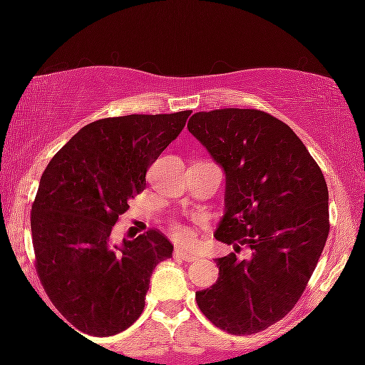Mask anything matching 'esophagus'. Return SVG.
<instances>
[{
	"instance_id": "obj_1",
	"label": "esophagus",
	"mask_w": 365,
	"mask_h": 365,
	"mask_svg": "<svg viewBox=\"0 0 365 365\" xmlns=\"http://www.w3.org/2000/svg\"><path fill=\"white\" fill-rule=\"evenodd\" d=\"M175 257L180 259V261H185V262H194V261H197V255H195V254L187 252V250L182 249V247H178V249H175Z\"/></svg>"
}]
</instances>
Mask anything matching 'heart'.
<instances>
[{
  "instance_id": "obj_1",
  "label": "heart",
  "mask_w": 365,
  "mask_h": 365,
  "mask_svg": "<svg viewBox=\"0 0 365 365\" xmlns=\"http://www.w3.org/2000/svg\"><path fill=\"white\" fill-rule=\"evenodd\" d=\"M171 233H173V237L180 242H190L192 237H194V233H192V230L188 228V226L180 223L171 225Z\"/></svg>"
}]
</instances>
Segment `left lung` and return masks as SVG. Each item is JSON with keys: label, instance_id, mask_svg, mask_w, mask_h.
Wrapping results in <instances>:
<instances>
[{"label": "left lung", "instance_id": "obj_1", "mask_svg": "<svg viewBox=\"0 0 365 365\" xmlns=\"http://www.w3.org/2000/svg\"><path fill=\"white\" fill-rule=\"evenodd\" d=\"M188 132L225 170L216 240L250 249L216 259L220 278L195 293L204 316L230 334H254L299 302L329 233L328 185L295 132L259 110L195 113Z\"/></svg>", "mask_w": 365, "mask_h": 365}]
</instances>
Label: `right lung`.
Here are the masks:
<instances>
[{
	"mask_svg": "<svg viewBox=\"0 0 365 365\" xmlns=\"http://www.w3.org/2000/svg\"><path fill=\"white\" fill-rule=\"evenodd\" d=\"M190 113L92 121L44 170L31 211L36 271L78 333L111 336L132 326L144 311L154 267L173 254L158 230L115 249L110 235Z\"/></svg>",
	"mask_w": 365,
	"mask_h": 365,
	"instance_id": "add662e5",
	"label": "right lung"
}]
</instances>
